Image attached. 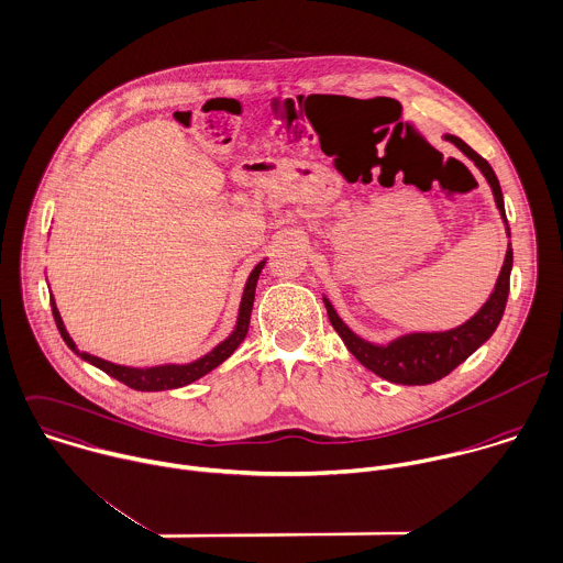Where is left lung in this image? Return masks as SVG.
I'll use <instances>...</instances> for the list:
<instances>
[{
  "mask_svg": "<svg viewBox=\"0 0 563 563\" xmlns=\"http://www.w3.org/2000/svg\"><path fill=\"white\" fill-rule=\"evenodd\" d=\"M445 140L452 142L465 157H470L476 164V168L483 173V177L487 179V184L494 191L496 205H498L500 216L507 227V235H511L509 224H507V213H505L503 189H500L498 177L492 170V166L476 151H472L461 137L445 135ZM511 266H514V249L509 244L494 292L483 303V308L463 325H459L454 330H445V332L404 334L386 345H375V343L361 339L358 334H354L343 323V319L336 314L330 299L323 297V301H325L332 328L339 332V336L343 339V343L347 345L352 356L363 367H367L369 372H374L375 375H379L393 384H408V386L432 384V382L445 377L450 372H454L463 361H467L496 332V328L505 314V306H507V297H509Z\"/></svg>",
  "mask_w": 563,
  "mask_h": 563,
  "instance_id": "obj_1",
  "label": "left lung"
}]
</instances>
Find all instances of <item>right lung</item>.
I'll return each mask as SVG.
<instances>
[{
  "instance_id": "right-lung-1",
  "label": "right lung",
  "mask_w": 563,
  "mask_h": 563,
  "mask_svg": "<svg viewBox=\"0 0 563 563\" xmlns=\"http://www.w3.org/2000/svg\"><path fill=\"white\" fill-rule=\"evenodd\" d=\"M266 260H262L249 275L246 279V286H244V292H242V301H240V310H238V321H235V328L233 332L220 343L216 345L209 354H205L202 358L188 363V365H159V367H124V365H115V363H109V361H102L98 356H91L87 352H80L76 347V343L71 341V336L67 334L65 325H63V319L58 314V308L54 303V297L49 299L52 303V314H54V321H56V328L63 336V341L67 343V347L80 356L82 361L91 363L93 367L102 369L104 374L120 379L122 384L135 388V390H168V388H179V386H186L191 384L194 379L202 377L205 374H209L211 369H216L218 365H222L235 350L238 345L244 341L246 332H249V323H251V310H253V299H255V286H257V279H260V273L264 268Z\"/></svg>"
}]
</instances>
